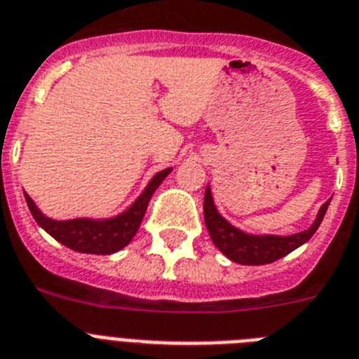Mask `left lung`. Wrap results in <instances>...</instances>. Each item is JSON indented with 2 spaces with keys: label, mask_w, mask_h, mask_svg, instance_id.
Instances as JSON below:
<instances>
[{
  "label": "left lung",
  "mask_w": 359,
  "mask_h": 359,
  "mask_svg": "<svg viewBox=\"0 0 359 359\" xmlns=\"http://www.w3.org/2000/svg\"><path fill=\"white\" fill-rule=\"evenodd\" d=\"M328 204H330V201H327L323 206L319 208L314 224L310 226L309 230L287 237L250 236V233L237 230L236 226H231L221 213L217 212L215 204H213L212 189H210V186H206L204 222H206V228L210 231L213 245L221 250L230 261L239 264H250V266H259V264L273 263L277 259L285 257L296 248H299L301 245H305L306 241L314 236L321 221H323Z\"/></svg>",
  "instance_id": "obj_1"
}]
</instances>
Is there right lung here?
<instances>
[{"instance_id":"obj_1","label":"right lung","mask_w":359,"mask_h":359,"mask_svg":"<svg viewBox=\"0 0 359 359\" xmlns=\"http://www.w3.org/2000/svg\"><path fill=\"white\" fill-rule=\"evenodd\" d=\"M170 168L158 173L149 180V184L142 191V195L135 201L131 206L120 215L104 221L95 219H72V221H54L45 217L38 210L32 198L25 194L27 206L31 210L34 221L43 228L49 236L62 243L63 246L80 252V254L109 255L128 246L137 233L138 226L142 222L147 204L151 201V195L161 186L162 180L170 175Z\"/></svg>"}]
</instances>
